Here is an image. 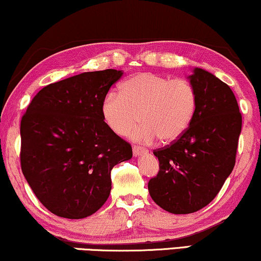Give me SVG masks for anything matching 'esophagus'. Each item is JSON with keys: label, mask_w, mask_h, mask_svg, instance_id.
<instances>
[{"label": "esophagus", "mask_w": 261, "mask_h": 261, "mask_svg": "<svg viewBox=\"0 0 261 261\" xmlns=\"http://www.w3.org/2000/svg\"><path fill=\"white\" fill-rule=\"evenodd\" d=\"M132 152H134V156H139V155H143V153H146L148 152V150H146L145 148H141V146H134L132 148Z\"/></svg>", "instance_id": "1"}]
</instances>
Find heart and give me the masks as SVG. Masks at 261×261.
I'll return each instance as SVG.
<instances>
[{"mask_svg":"<svg viewBox=\"0 0 261 261\" xmlns=\"http://www.w3.org/2000/svg\"><path fill=\"white\" fill-rule=\"evenodd\" d=\"M196 106V91L188 80L142 72L126 79L119 93L106 95L101 115L116 135H129L141 117L143 124L132 135L134 139L171 143L188 129Z\"/></svg>","mask_w":261,"mask_h":261,"instance_id":"heart-1","label":"heart"}]
</instances>
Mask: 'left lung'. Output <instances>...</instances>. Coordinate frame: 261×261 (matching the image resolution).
Listing matches in <instances>:
<instances>
[{
  "instance_id": "obj_1",
  "label": "left lung",
  "mask_w": 261,
  "mask_h": 261,
  "mask_svg": "<svg viewBox=\"0 0 261 261\" xmlns=\"http://www.w3.org/2000/svg\"><path fill=\"white\" fill-rule=\"evenodd\" d=\"M190 84L197 95L195 115L178 139L153 151L160 170L148 183L151 199L172 214L200 211L218 195L236 166L242 118L230 87L202 68Z\"/></svg>"
}]
</instances>
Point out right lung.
<instances>
[{
    "label": "right lung",
    "mask_w": 261,
    "mask_h": 261,
    "mask_svg": "<svg viewBox=\"0 0 261 261\" xmlns=\"http://www.w3.org/2000/svg\"><path fill=\"white\" fill-rule=\"evenodd\" d=\"M117 69L85 72L40 90L21 119V169L35 196L66 219L92 215L111 192V170L130 160V143L101 115Z\"/></svg>",
    "instance_id": "right-lung-1"
}]
</instances>
